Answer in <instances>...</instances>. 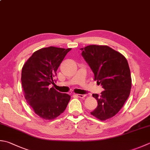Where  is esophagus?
I'll return each mask as SVG.
<instances>
[{"instance_id":"obj_1","label":"esophagus","mask_w":150,"mask_h":150,"mask_svg":"<svg viewBox=\"0 0 150 150\" xmlns=\"http://www.w3.org/2000/svg\"><path fill=\"white\" fill-rule=\"evenodd\" d=\"M78 98H84L85 97H86V95L84 94H76Z\"/></svg>"}]
</instances>
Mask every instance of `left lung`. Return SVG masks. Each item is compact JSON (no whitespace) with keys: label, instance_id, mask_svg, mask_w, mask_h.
Wrapping results in <instances>:
<instances>
[{"label":"left lung","instance_id":"obj_1","mask_svg":"<svg viewBox=\"0 0 150 150\" xmlns=\"http://www.w3.org/2000/svg\"><path fill=\"white\" fill-rule=\"evenodd\" d=\"M94 80L105 89L101 96L93 93L98 107L90 112L101 121L114 116L130 94L131 77L127 60L120 52L107 45H92L81 49Z\"/></svg>","mask_w":150,"mask_h":150}]
</instances>
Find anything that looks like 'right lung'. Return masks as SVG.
<instances>
[{"mask_svg": "<svg viewBox=\"0 0 150 150\" xmlns=\"http://www.w3.org/2000/svg\"><path fill=\"white\" fill-rule=\"evenodd\" d=\"M71 49L49 47L35 51L23 66L21 83L25 98L34 112L44 120H53L64 112L71 99L50 84L60 64Z\"/></svg>", "mask_w": 150, "mask_h": 150, "instance_id": "add662e5", "label": "right lung"}]
</instances>
